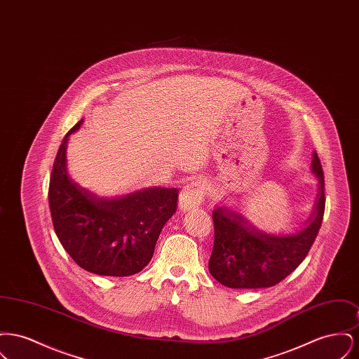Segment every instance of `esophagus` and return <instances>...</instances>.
<instances>
[{
  "instance_id": "34e87169",
  "label": "esophagus",
  "mask_w": 359,
  "mask_h": 359,
  "mask_svg": "<svg viewBox=\"0 0 359 359\" xmlns=\"http://www.w3.org/2000/svg\"><path fill=\"white\" fill-rule=\"evenodd\" d=\"M205 201V187L201 183H191L182 189L179 195V210L188 211L198 208Z\"/></svg>"
}]
</instances>
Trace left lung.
Returning a JSON list of instances; mask_svg holds the SVG:
<instances>
[{"instance_id":"8db88e82","label":"left lung","mask_w":359,"mask_h":359,"mask_svg":"<svg viewBox=\"0 0 359 359\" xmlns=\"http://www.w3.org/2000/svg\"><path fill=\"white\" fill-rule=\"evenodd\" d=\"M309 170L318 179V194L309 217L293 233H268L223 202L214 208L215 237L208 271L218 283L234 290L269 288L302 264L325 214V176L316 152L312 154Z\"/></svg>"}]
</instances>
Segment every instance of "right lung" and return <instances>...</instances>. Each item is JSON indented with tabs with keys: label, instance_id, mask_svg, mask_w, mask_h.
Here are the masks:
<instances>
[{
	"label": "right lung",
	"instance_id": "obj_1",
	"mask_svg": "<svg viewBox=\"0 0 359 359\" xmlns=\"http://www.w3.org/2000/svg\"><path fill=\"white\" fill-rule=\"evenodd\" d=\"M63 138L52 167L48 202L55 233L69 257L87 272L126 277L152 259L164 224L176 211L177 188H138L102 196L82 187L67 167L69 137Z\"/></svg>",
	"mask_w": 359,
	"mask_h": 359
}]
</instances>
